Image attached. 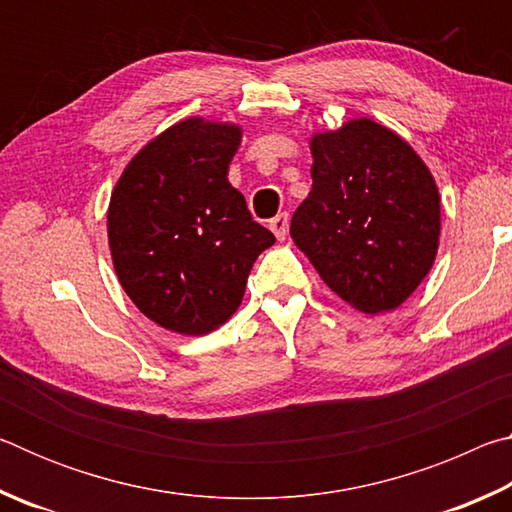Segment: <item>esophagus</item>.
Instances as JSON below:
<instances>
[{
	"mask_svg": "<svg viewBox=\"0 0 512 512\" xmlns=\"http://www.w3.org/2000/svg\"><path fill=\"white\" fill-rule=\"evenodd\" d=\"M271 230H273V235L280 239V241L287 239V235H289V214L287 212H280V214L275 216V219H271Z\"/></svg>",
	"mask_w": 512,
	"mask_h": 512,
	"instance_id": "34e87169",
	"label": "esophagus"
}]
</instances>
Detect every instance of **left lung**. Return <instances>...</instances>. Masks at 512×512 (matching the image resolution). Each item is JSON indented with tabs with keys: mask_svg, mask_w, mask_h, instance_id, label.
Returning a JSON list of instances; mask_svg holds the SVG:
<instances>
[{
	"mask_svg": "<svg viewBox=\"0 0 512 512\" xmlns=\"http://www.w3.org/2000/svg\"><path fill=\"white\" fill-rule=\"evenodd\" d=\"M309 146L314 185L293 212V244L354 309H397L438 253L440 194L429 167L368 117L314 133Z\"/></svg>",
	"mask_w": 512,
	"mask_h": 512,
	"instance_id": "8db88e82",
	"label": "left lung"
}]
</instances>
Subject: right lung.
Here are the masks:
<instances>
[{
  "mask_svg": "<svg viewBox=\"0 0 512 512\" xmlns=\"http://www.w3.org/2000/svg\"><path fill=\"white\" fill-rule=\"evenodd\" d=\"M241 126L189 117L126 164L108 205L119 284L169 332L203 336L241 305L259 253L275 244L228 183Z\"/></svg>",
  "mask_w": 512,
  "mask_h": 512,
  "instance_id": "right-lung-1",
  "label": "right lung"
}]
</instances>
